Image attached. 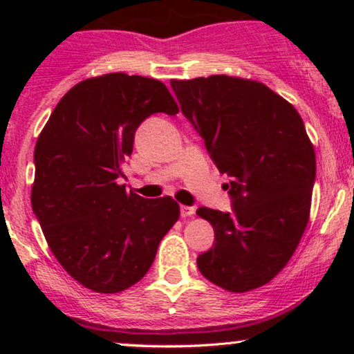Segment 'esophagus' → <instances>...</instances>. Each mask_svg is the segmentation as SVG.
<instances>
[{"label": "esophagus", "mask_w": 354, "mask_h": 354, "mask_svg": "<svg viewBox=\"0 0 354 354\" xmlns=\"http://www.w3.org/2000/svg\"><path fill=\"white\" fill-rule=\"evenodd\" d=\"M180 211H181V216H183V218H188V216H193L194 211H196V208H194V206L181 205V206H180Z\"/></svg>", "instance_id": "obj_1"}]
</instances>
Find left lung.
<instances>
[{
  "label": "left lung",
  "instance_id": "left-lung-1",
  "mask_svg": "<svg viewBox=\"0 0 354 354\" xmlns=\"http://www.w3.org/2000/svg\"><path fill=\"white\" fill-rule=\"evenodd\" d=\"M183 115L219 173L231 213L198 208L214 245L198 256L201 274L231 293L270 283L286 266L310 219L316 158L293 104L259 81L213 75L171 80Z\"/></svg>",
  "mask_w": 354,
  "mask_h": 354
}]
</instances>
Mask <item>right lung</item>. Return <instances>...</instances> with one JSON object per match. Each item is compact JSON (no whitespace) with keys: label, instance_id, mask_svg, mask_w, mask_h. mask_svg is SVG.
I'll return each instance as SVG.
<instances>
[{"label":"right lung","instance_id":"1","mask_svg":"<svg viewBox=\"0 0 354 354\" xmlns=\"http://www.w3.org/2000/svg\"><path fill=\"white\" fill-rule=\"evenodd\" d=\"M154 113H178L161 81L109 73L73 86L36 141L33 213L59 265L96 293L140 281L180 218L173 198L118 185L138 126Z\"/></svg>","mask_w":354,"mask_h":354}]
</instances>
